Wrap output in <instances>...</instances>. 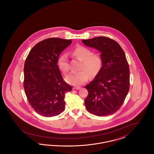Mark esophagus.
<instances>
[{"label":"esophagus","instance_id":"obj_1","mask_svg":"<svg viewBox=\"0 0 154 154\" xmlns=\"http://www.w3.org/2000/svg\"><path fill=\"white\" fill-rule=\"evenodd\" d=\"M80 89V87H73V89H75V90H79Z\"/></svg>","mask_w":154,"mask_h":154}]
</instances>
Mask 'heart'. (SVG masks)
Returning a JSON list of instances; mask_svg holds the SVG:
<instances>
[{
    "label": "heart",
    "mask_w": 154,
    "mask_h": 154,
    "mask_svg": "<svg viewBox=\"0 0 154 154\" xmlns=\"http://www.w3.org/2000/svg\"><path fill=\"white\" fill-rule=\"evenodd\" d=\"M72 55L82 60L80 72L71 73L66 77V81L73 85H80L88 81L89 74L91 77L95 76L100 72L103 66V59L99 54H92L85 47L79 45L71 52ZM59 69L66 74L69 71L68 57L66 54H61L58 59Z\"/></svg>",
    "instance_id": "heart-1"
}]
</instances>
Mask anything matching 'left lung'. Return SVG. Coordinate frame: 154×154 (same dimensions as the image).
I'll return each mask as SVG.
<instances>
[{
    "label": "left lung",
    "instance_id": "left-lung-1",
    "mask_svg": "<svg viewBox=\"0 0 154 154\" xmlns=\"http://www.w3.org/2000/svg\"><path fill=\"white\" fill-rule=\"evenodd\" d=\"M82 42L97 50L103 59L101 70L85 86L88 91L85 107L97 116L112 114L120 109L129 90V67L124 51L117 42L106 37Z\"/></svg>",
    "mask_w": 154,
    "mask_h": 154
}]
</instances>
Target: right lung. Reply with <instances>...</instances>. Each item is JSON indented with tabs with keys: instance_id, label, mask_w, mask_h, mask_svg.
<instances>
[{
	"instance_id": "obj_1",
	"label": "right lung",
	"mask_w": 154,
	"mask_h": 154,
	"mask_svg": "<svg viewBox=\"0 0 154 154\" xmlns=\"http://www.w3.org/2000/svg\"><path fill=\"white\" fill-rule=\"evenodd\" d=\"M71 40L49 38L40 42L25 60L23 88L28 100L37 114L51 117L65 110V95L72 90L62 76L58 59Z\"/></svg>"
}]
</instances>
